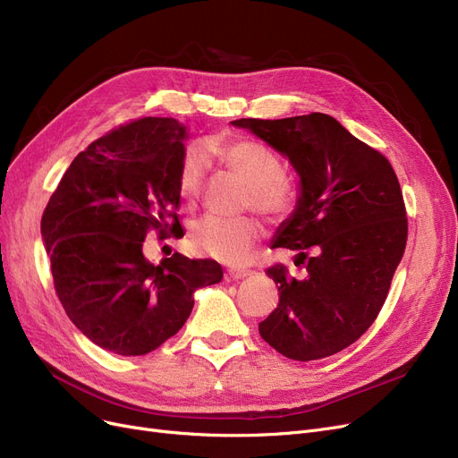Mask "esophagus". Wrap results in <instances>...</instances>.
Returning <instances> with one entry per match:
<instances>
[{
    "mask_svg": "<svg viewBox=\"0 0 458 458\" xmlns=\"http://www.w3.org/2000/svg\"><path fill=\"white\" fill-rule=\"evenodd\" d=\"M230 280H243L247 276H250V271L249 269H228V275H226Z\"/></svg>",
    "mask_w": 458,
    "mask_h": 458,
    "instance_id": "obj_1",
    "label": "esophagus"
}]
</instances>
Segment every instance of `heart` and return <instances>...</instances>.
Returning <instances> with one entry per match:
<instances>
[{
	"instance_id": "b5f03b06",
	"label": "heart",
	"mask_w": 458,
	"mask_h": 458,
	"mask_svg": "<svg viewBox=\"0 0 458 458\" xmlns=\"http://www.w3.org/2000/svg\"><path fill=\"white\" fill-rule=\"evenodd\" d=\"M230 171L250 189V204L263 213H278L290 202V192L280 182V159L259 142L219 139L208 144ZM209 168V154L200 144L183 152L178 171V192L182 200L195 202L200 195ZM259 239V226L252 219H225L204 215L191 228V242L204 254L225 261L242 263Z\"/></svg>"
}]
</instances>
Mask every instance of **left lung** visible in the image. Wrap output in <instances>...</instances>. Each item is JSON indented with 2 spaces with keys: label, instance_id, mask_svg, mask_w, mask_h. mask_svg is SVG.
I'll return each instance as SVG.
<instances>
[{
  "label": "left lung",
  "instance_id": "1",
  "mask_svg": "<svg viewBox=\"0 0 458 458\" xmlns=\"http://www.w3.org/2000/svg\"><path fill=\"white\" fill-rule=\"evenodd\" d=\"M232 126L269 144L299 176L295 209L271 247L297 250L306 275L267 269L280 302L259 335L299 362L340 352L377 319L404 252L406 211L394 168L323 113Z\"/></svg>",
  "mask_w": 458,
  "mask_h": 458
}]
</instances>
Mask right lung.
Segmentation results:
<instances>
[{
  "label": "right lung",
  "mask_w": 458,
  "mask_h": 458,
  "mask_svg": "<svg viewBox=\"0 0 458 458\" xmlns=\"http://www.w3.org/2000/svg\"><path fill=\"white\" fill-rule=\"evenodd\" d=\"M189 137L176 118H140L70 163L47 202L40 233L55 292L87 338L120 356L157 349L183 327L199 287L219 284L213 259H147L150 228L176 232L178 171Z\"/></svg>",
  "instance_id": "1"
}]
</instances>
